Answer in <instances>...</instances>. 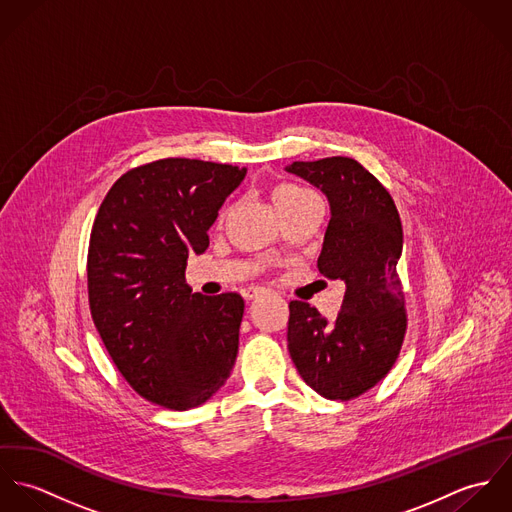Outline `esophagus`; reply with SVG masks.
Returning a JSON list of instances; mask_svg holds the SVG:
<instances>
[{
	"instance_id": "34e87169",
	"label": "esophagus",
	"mask_w": 512,
	"mask_h": 512,
	"mask_svg": "<svg viewBox=\"0 0 512 512\" xmlns=\"http://www.w3.org/2000/svg\"><path fill=\"white\" fill-rule=\"evenodd\" d=\"M264 292H266V290L260 288V286H250V288H244V290H242V297L250 301V299H256L258 295H262Z\"/></svg>"
}]
</instances>
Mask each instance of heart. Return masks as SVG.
Returning a JSON list of instances; mask_svg holds the SVG:
<instances>
[{
    "instance_id": "1",
    "label": "heart",
    "mask_w": 512,
    "mask_h": 512,
    "mask_svg": "<svg viewBox=\"0 0 512 512\" xmlns=\"http://www.w3.org/2000/svg\"><path fill=\"white\" fill-rule=\"evenodd\" d=\"M307 197H313V193H309V191L303 189V187L292 185V183L278 185V187L274 189V193H272V201H274L278 213L284 211V209H288V207H292V205L299 203V201H303V199H307Z\"/></svg>"
}]
</instances>
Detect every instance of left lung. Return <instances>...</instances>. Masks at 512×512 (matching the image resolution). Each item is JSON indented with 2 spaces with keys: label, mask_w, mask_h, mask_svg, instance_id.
Instances as JSON below:
<instances>
[{
  "label": "left lung",
  "mask_w": 512,
  "mask_h": 512,
  "mask_svg": "<svg viewBox=\"0 0 512 512\" xmlns=\"http://www.w3.org/2000/svg\"><path fill=\"white\" fill-rule=\"evenodd\" d=\"M286 171L327 197L331 219L317 268L345 282L341 311L331 321L305 301L290 303L288 349L317 394L351 400L388 374L404 341V292L396 272L402 222L390 193L351 157L293 161Z\"/></svg>",
  "instance_id": "left-lung-1"
}]
</instances>
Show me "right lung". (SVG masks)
I'll return each mask as SVG.
<instances>
[{"label":"right lung","mask_w":512,"mask_h":512,"mask_svg":"<svg viewBox=\"0 0 512 512\" xmlns=\"http://www.w3.org/2000/svg\"><path fill=\"white\" fill-rule=\"evenodd\" d=\"M244 177L246 167L159 159L122 175L92 226V321L130 386L169 410L205 404L236 363L244 299L191 292L185 268Z\"/></svg>","instance_id":"right-lung-1"}]
</instances>
